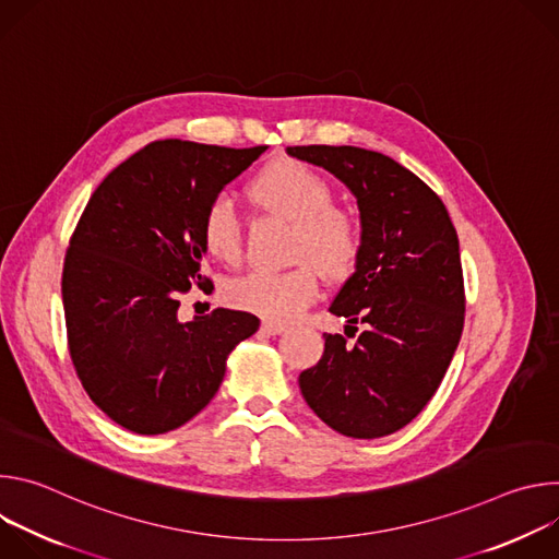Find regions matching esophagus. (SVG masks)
Segmentation results:
<instances>
[{"instance_id":"esophagus-1","label":"esophagus","mask_w":559,"mask_h":559,"mask_svg":"<svg viewBox=\"0 0 559 559\" xmlns=\"http://www.w3.org/2000/svg\"><path fill=\"white\" fill-rule=\"evenodd\" d=\"M285 330H287V325H283V323H270V321H265V323L261 325V332H263V334H270V336L283 334Z\"/></svg>"}]
</instances>
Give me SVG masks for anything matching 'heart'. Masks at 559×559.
Listing matches in <instances>:
<instances>
[{"label": "heart", "instance_id": "obj_1", "mask_svg": "<svg viewBox=\"0 0 559 559\" xmlns=\"http://www.w3.org/2000/svg\"><path fill=\"white\" fill-rule=\"evenodd\" d=\"M248 197L263 210L292 223L289 254L298 265L283 272L257 270L227 285V300L265 318L289 323L318 296V272L328 281H347L365 250V234L356 214L334 205V188L311 166L281 158L265 166L248 186ZM205 252L234 265L241 257V225L231 203L214 199L201 218Z\"/></svg>", "mask_w": 559, "mask_h": 559}]
</instances>
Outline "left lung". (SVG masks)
<instances>
[{
    "mask_svg": "<svg viewBox=\"0 0 559 559\" xmlns=\"http://www.w3.org/2000/svg\"><path fill=\"white\" fill-rule=\"evenodd\" d=\"M287 154L330 170L356 194L365 234L362 259L330 307L365 332L354 345L349 336L323 334L325 354L300 373V391L338 433L389 436L427 407L462 336L455 227L440 197L380 152L292 145Z\"/></svg>",
    "mask_w": 559,
    "mask_h": 559,
    "instance_id": "1",
    "label": "left lung"
}]
</instances>
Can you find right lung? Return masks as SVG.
<instances>
[{
	"mask_svg": "<svg viewBox=\"0 0 559 559\" xmlns=\"http://www.w3.org/2000/svg\"><path fill=\"white\" fill-rule=\"evenodd\" d=\"M270 145L152 141L117 166L79 216L63 259L68 352L91 401L141 436L173 431L218 391L225 358L259 330L248 311L179 323L181 296L207 289L201 218Z\"/></svg>",
	"mask_w": 559,
	"mask_h": 559,
	"instance_id": "right-lung-1",
	"label": "right lung"
}]
</instances>
